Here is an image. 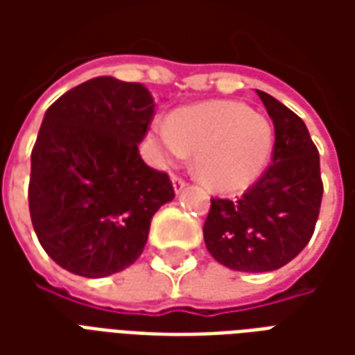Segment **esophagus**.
Wrapping results in <instances>:
<instances>
[{"label": "esophagus", "instance_id": "obj_1", "mask_svg": "<svg viewBox=\"0 0 355 355\" xmlns=\"http://www.w3.org/2000/svg\"><path fill=\"white\" fill-rule=\"evenodd\" d=\"M173 188H175V193H180L186 188V180H182L180 177H173Z\"/></svg>", "mask_w": 355, "mask_h": 355}]
</instances>
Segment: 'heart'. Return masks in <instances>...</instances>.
I'll list each match as a JSON object with an SVG mask.
<instances>
[{"instance_id": "obj_1", "label": "heart", "mask_w": 355, "mask_h": 355, "mask_svg": "<svg viewBox=\"0 0 355 355\" xmlns=\"http://www.w3.org/2000/svg\"><path fill=\"white\" fill-rule=\"evenodd\" d=\"M275 132L261 114L232 101L193 104L169 123L150 129V144L162 165L196 154V173L211 188L232 192L261 175L272 157Z\"/></svg>"}]
</instances>
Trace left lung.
Wrapping results in <instances>:
<instances>
[{"mask_svg": "<svg viewBox=\"0 0 355 355\" xmlns=\"http://www.w3.org/2000/svg\"><path fill=\"white\" fill-rule=\"evenodd\" d=\"M274 123V159L239 200H211L205 247L238 272H272L297 257L312 238L323 184L320 154L304 121L264 91H257Z\"/></svg>", "mask_w": 355, "mask_h": 355, "instance_id": "1", "label": "left lung"}]
</instances>
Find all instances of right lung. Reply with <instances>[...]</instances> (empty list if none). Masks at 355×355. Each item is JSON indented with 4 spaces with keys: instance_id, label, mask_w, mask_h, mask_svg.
<instances>
[{
    "instance_id": "add662e5",
    "label": "right lung",
    "mask_w": 355,
    "mask_h": 355,
    "mask_svg": "<svg viewBox=\"0 0 355 355\" xmlns=\"http://www.w3.org/2000/svg\"><path fill=\"white\" fill-rule=\"evenodd\" d=\"M154 112L142 83L110 76L70 89L45 112L28 203L35 236L58 266L106 277L142 254L152 216L175 198L169 177L139 154Z\"/></svg>"
}]
</instances>
